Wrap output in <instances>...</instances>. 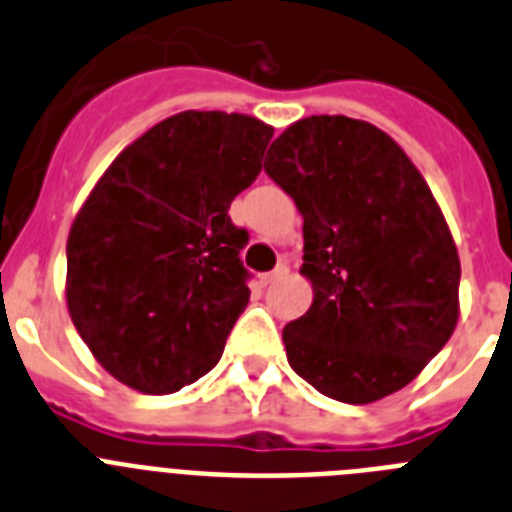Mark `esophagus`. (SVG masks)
Listing matches in <instances>:
<instances>
[{
  "label": "esophagus",
  "instance_id": "1",
  "mask_svg": "<svg viewBox=\"0 0 512 512\" xmlns=\"http://www.w3.org/2000/svg\"><path fill=\"white\" fill-rule=\"evenodd\" d=\"M283 275H288V265H286V262H281V265H278V268L270 270V273L262 275L260 281H262V286H273L275 281H281Z\"/></svg>",
  "mask_w": 512,
  "mask_h": 512
}]
</instances>
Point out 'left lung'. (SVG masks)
Wrapping results in <instances>:
<instances>
[{
	"label": "left lung",
	"mask_w": 512,
	"mask_h": 512,
	"mask_svg": "<svg viewBox=\"0 0 512 512\" xmlns=\"http://www.w3.org/2000/svg\"><path fill=\"white\" fill-rule=\"evenodd\" d=\"M265 172L304 216L314 288L283 330L288 363L337 402L389 397L459 322V252L428 182L391 136L345 115L288 126Z\"/></svg>",
	"instance_id": "1"
}]
</instances>
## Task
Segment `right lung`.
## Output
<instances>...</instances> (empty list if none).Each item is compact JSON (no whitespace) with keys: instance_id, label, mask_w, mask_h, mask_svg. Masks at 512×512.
<instances>
[{"instance_id":"right-lung-1","label":"right lung","mask_w":512,"mask_h":512,"mask_svg":"<svg viewBox=\"0 0 512 512\" xmlns=\"http://www.w3.org/2000/svg\"><path fill=\"white\" fill-rule=\"evenodd\" d=\"M273 128L185 110L115 157L66 242V306L100 366L144 394L206 376L250 301L247 231L231 201L262 170Z\"/></svg>"}]
</instances>
